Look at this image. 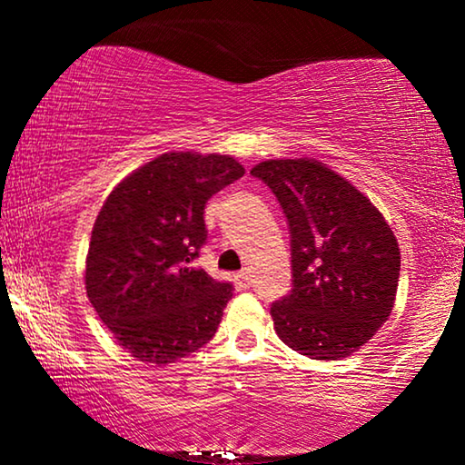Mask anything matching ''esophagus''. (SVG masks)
<instances>
[{
    "instance_id": "1",
    "label": "esophagus",
    "mask_w": 465,
    "mask_h": 465,
    "mask_svg": "<svg viewBox=\"0 0 465 465\" xmlns=\"http://www.w3.org/2000/svg\"><path fill=\"white\" fill-rule=\"evenodd\" d=\"M234 283H237L241 290H247L252 285V275H250V272L241 271V272H237V275H234Z\"/></svg>"
}]
</instances>
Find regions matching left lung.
<instances>
[{
  "label": "left lung",
  "mask_w": 465,
  "mask_h": 465,
  "mask_svg": "<svg viewBox=\"0 0 465 465\" xmlns=\"http://www.w3.org/2000/svg\"><path fill=\"white\" fill-rule=\"evenodd\" d=\"M250 173L272 190L290 224L294 285L271 304L277 336L311 360L347 358L396 302V234L368 196L315 158H275Z\"/></svg>",
  "instance_id": "1"
}]
</instances>
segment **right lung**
<instances>
[{"label":"right lung","mask_w":465,"mask_h":465,"mask_svg":"<svg viewBox=\"0 0 465 465\" xmlns=\"http://www.w3.org/2000/svg\"><path fill=\"white\" fill-rule=\"evenodd\" d=\"M245 169L232 156L167 152L112 190L94 220L86 296L133 358L173 364L213 339L232 285L190 262L205 245V203Z\"/></svg>","instance_id":"obj_1"}]
</instances>
